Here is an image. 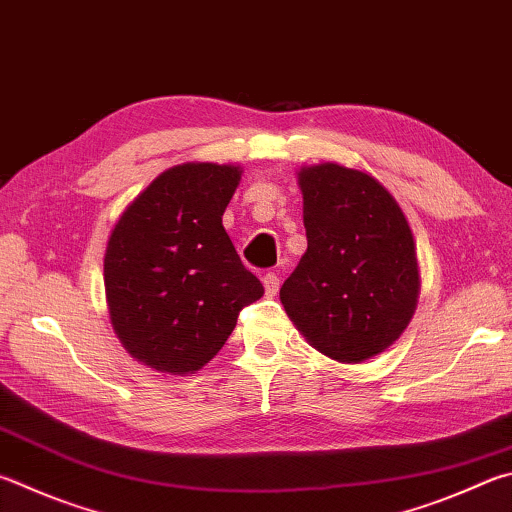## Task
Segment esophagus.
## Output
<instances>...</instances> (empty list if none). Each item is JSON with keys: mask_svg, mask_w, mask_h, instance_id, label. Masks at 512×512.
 <instances>
[{"mask_svg": "<svg viewBox=\"0 0 512 512\" xmlns=\"http://www.w3.org/2000/svg\"><path fill=\"white\" fill-rule=\"evenodd\" d=\"M262 282H264L268 297H273V295H277V291H280V277H277L275 273H266L262 277Z\"/></svg>", "mask_w": 512, "mask_h": 512, "instance_id": "34e87169", "label": "esophagus"}]
</instances>
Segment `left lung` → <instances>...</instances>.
Masks as SVG:
<instances>
[{
  "mask_svg": "<svg viewBox=\"0 0 512 512\" xmlns=\"http://www.w3.org/2000/svg\"><path fill=\"white\" fill-rule=\"evenodd\" d=\"M306 253L280 288L284 311L324 356L367 360L401 338L418 300L412 230L374 176L302 167Z\"/></svg>",
  "mask_w": 512,
  "mask_h": 512,
  "instance_id": "1",
  "label": "left lung"
}]
</instances>
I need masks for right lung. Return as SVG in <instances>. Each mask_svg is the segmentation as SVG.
Segmentation results:
<instances>
[{"instance_id": "add662e5", "label": "right lung", "mask_w": 512, "mask_h": 512, "mask_svg": "<svg viewBox=\"0 0 512 512\" xmlns=\"http://www.w3.org/2000/svg\"><path fill=\"white\" fill-rule=\"evenodd\" d=\"M237 165L183 163L156 176L111 230L105 291L123 347L163 374H194L226 345L264 286L221 224Z\"/></svg>"}]
</instances>
